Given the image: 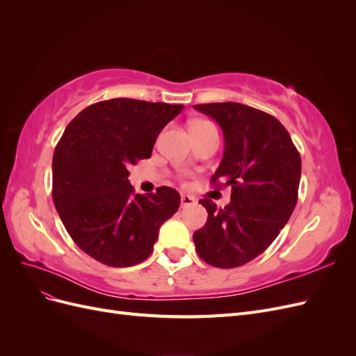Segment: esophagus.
<instances>
[{
  "mask_svg": "<svg viewBox=\"0 0 356 356\" xmlns=\"http://www.w3.org/2000/svg\"><path fill=\"white\" fill-rule=\"evenodd\" d=\"M191 204H196V199L188 195H182L181 196V208H187L191 207Z\"/></svg>",
  "mask_w": 356,
  "mask_h": 356,
  "instance_id": "obj_1",
  "label": "esophagus"
}]
</instances>
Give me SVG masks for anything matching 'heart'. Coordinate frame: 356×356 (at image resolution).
I'll list each match as a JSON object with an SVG mask.
<instances>
[{
  "label": "heart",
  "instance_id": "obj_1",
  "mask_svg": "<svg viewBox=\"0 0 356 356\" xmlns=\"http://www.w3.org/2000/svg\"><path fill=\"white\" fill-rule=\"evenodd\" d=\"M197 124H211L209 122H204V120H199V122H195L191 126H197Z\"/></svg>",
  "mask_w": 356,
  "mask_h": 356
}]
</instances>
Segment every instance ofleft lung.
I'll use <instances>...</instances> for the list:
<instances>
[{"label":"left lung","instance_id":"8db88e82","mask_svg":"<svg viewBox=\"0 0 356 356\" xmlns=\"http://www.w3.org/2000/svg\"><path fill=\"white\" fill-rule=\"evenodd\" d=\"M224 134V156L211 181L232 187L222 209L202 199L207 224L193 234L196 251L213 267L233 268L264 252L285 227L298 199L301 159L273 115L238 102L199 104Z\"/></svg>","mask_w":356,"mask_h":356}]
</instances>
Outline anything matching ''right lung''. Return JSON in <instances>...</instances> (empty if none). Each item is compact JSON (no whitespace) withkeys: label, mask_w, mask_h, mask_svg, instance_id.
I'll list each match as a JSON object with an SVG mask.
<instances>
[{"label":"right lung","mask_w":356,"mask_h":356,"mask_svg":"<svg viewBox=\"0 0 356 356\" xmlns=\"http://www.w3.org/2000/svg\"><path fill=\"white\" fill-rule=\"evenodd\" d=\"M184 105L115 98L84 108L53 154V203L81 251L111 267L152 255L181 196L170 187L135 195L131 165L149 159L159 134Z\"/></svg>","instance_id":"add662e5"}]
</instances>
